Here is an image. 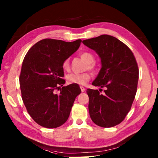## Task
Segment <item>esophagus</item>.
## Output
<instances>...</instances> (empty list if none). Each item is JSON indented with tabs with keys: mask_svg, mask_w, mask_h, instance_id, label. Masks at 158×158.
Masks as SVG:
<instances>
[{
	"mask_svg": "<svg viewBox=\"0 0 158 158\" xmlns=\"http://www.w3.org/2000/svg\"><path fill=\"white\" fill-rule=\"evenodd\" d=\"M80 88H81V92H85V88H84V87H83V86H80Z\"/></svg>",
	"mask_w": 158,
	"mask_h": 158,
	"instance_id": "obj_1",
	"label": "esophagus"
}]
</instances>
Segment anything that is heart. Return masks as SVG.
<instances>
[{"label": "heart", "mask_w": 158, "mask_h": 158, "mask_svg": "<svg viewBox=\"0 0 158 158\" xmlns=\"http://www.w3.org/2000/svg\"><path fill=\"white\" fill-rule=\"evenodd\" d=\"M81 59L88 64V68L89 70H95L96 65L94 63V56L90 52H83L81 53ZM62 68L64 70H69L70 69L69 59H66L62 62ZM90 79V75L88 73H71L66 76V80L70 84H77L83 85Z\"/></svg>", "instance_id": "obj_1"}]
</instances>
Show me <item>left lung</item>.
I'll use <instances>...</instances> for the list:
<instances>
[{
    "instance_id": "1",
    "label": "left lung",
    "mask_w": 158,
    "mask_h": 158,
    "mask_svg": "<svg viewBox=\"0 0 158 158\" xmlns=\"http://www.w3.org/2000/svg\"><path fill=\"white\" fill-rule=\"evenodd\" d=\"M83 43L101 60L102 68L92 85L106 88L103 95L98 89H87L90 117L100 127H113L125 119L135 98L139 80L135 57L126 45L108 35Z\"/></svg>"
}]
</instances>
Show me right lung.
I'll list each match as a JSON object with an SVG mask.
<instances>
[{
	"label": "right lung",
	"mask_w": 158,
	"mask_h": 158,
	"mask_svg": "<svg viewBox=\"0 0 158 158\" xmlns=\"http://www.w3.org/2000/svg\"><path fill=\"white\" fill-rule=\"evenodd\" d=\"M81 40L65 42L45 39L28 50L23 60L19 85L27 111L36 123L56 128L68 119L76 97L77 85L63 86L62 62L79 49ZM60 89L58 94L57 90Z\"/></svg>",
	"instance_id": "right-lung-1"
}]
</instances>
